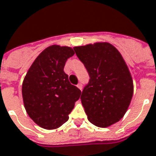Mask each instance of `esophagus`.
I'll return each mask as SVG.
<instances>
[{
	"label": "esophagus",
	"mask_w": 156,
	"mask_h": 156,
	"mask_svg": "<svg viewBox=\"0 0 156 156\" xmlns=\"http://www.w3.org/2000/svg\"><path fill=\"white\" fill-rule=\"evenodd\" d=\"M77 87L80 89V90H82V84L81 83H79V84H77Z\"/></svg>",
	"instance_id": "34e87169"
}]
</instances>
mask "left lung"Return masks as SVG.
I'll list each match as a JSON object with an SVG mask.
<instances>
[{"label": "left lung", "mask_w": 156, "mask_h": 156, "mask_svg": "<svg viewBox=\"0 0 156 156\" xmlns=\"http://www.w3.org/2000/svg\"><path fill=\"white\" fill-rule=\"evenodd\" d=\"M74 51L90 78L80 97L88 121L98 127L113 125L124 116L133 96L127 65L110 43L76 47Z\"/></svg>", "instance_id": "8db88e82"}]
</instances>
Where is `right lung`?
Masks as SVG:
<instances>
[{
	"label": "right lung",
	"instance_id": "1",
	"mask_svg": "<svg viewBox=\"0 0 156 156\" xmlns=\"http://www.w3.org/2000/svg\"><path fill=\"white\" fill-rule=\"evenodd\" d=\"M74 54L71 47H47L25 76L22 88L25 109L42 128L56 129L65 123L80 97L81 91L71 84L63 71L67 59Z\"/></svg>",
	"mask_w": 156,
	"mask_h": 156
}]
</instances>
